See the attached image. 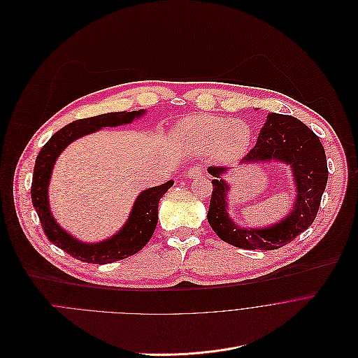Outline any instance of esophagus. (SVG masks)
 I'll return each mask as SVG.
<instances>
[{"label": "esophagus", "mask_w": 358, "mask_h": 358, "mask_svg": "<svg viewBox=\"0 0 358 358\" xmlns=\"http://www.w3.org/2000/svg\"><path fill=\"white\" fill-rule=\"evenodd\" d=\"M203 175V169L200 166H193L190 168L187 172H186V176L190 178V179H194V178H200Z\"/></svg>", "instance_id": "esophagus-1"}]
</instances>
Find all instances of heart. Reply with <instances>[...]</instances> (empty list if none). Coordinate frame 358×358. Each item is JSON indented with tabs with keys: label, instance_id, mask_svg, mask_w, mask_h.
<instances>
[{
	"label": "heart",
	"instance_id": "1",
	"mask_svg": "<svg viewBox=\"0 0 358 358\" xmlns=\"http://www.w3.org/2000/svg\"><path fill=\"white\" fill-rule=\"evenodd\" d=\"M175 135L190 151L208 154L222 162L237 159L245 152L251 132L245 122L216 115H193L182 120Z\"/></svg>",
	"mask_w": 358,
	"mask_h": 358
}]
</instances>
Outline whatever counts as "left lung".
Returning <instances> with one entry per match:
<instances>
[{
	"label": "left lung",
	"mask_w": 358,
	"mask_h": 358,
	"mask_svg": "<svg viewBox=\"0 0 358 358\" xmlns=\"http://www.w3.org/2000/svg\"><path fill=\"white\" fill-rule=\"evenodd\" d=\"M271 162L289 166L295 200L287 216L265 227H243L233 220L229 213L230 185L224 179L229 171L207 168L214 178L207 220L223 241L244 250H276L296 238L316 219L329 176L324 148L317 135L292 115L269 113L254 148L240 165Z\"/></svg>",
	"instance_id": "left-lung-1"
}]
</instances>
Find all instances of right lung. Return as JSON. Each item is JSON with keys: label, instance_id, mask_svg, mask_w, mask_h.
Masks as SVG:
<instances>
[{"label": "right lung", "instance_id": "right-lung-1", "mask_svg": "<svg viewBox=\"0 0 358 358\" xmlns=\"http://www.w3.org/2000/svg\"><path fill=\"white\" fill-rule=\"evenodd\" d=\"M145 114L147 110L120 111L73 121L52 135L35 161L31 197L43 231L50 243L76 259L90 264H110L128 258L144 248L158 224L159 200L173 186V180L142 190L132 204L127 222L115 234L97 243H86L62 229L53 217L49 203V183L53 166L59 155L76 139L106 127L131 124Z\"/></svg>", "mask_w": 358, "mask_h": 358}]
</instances>
